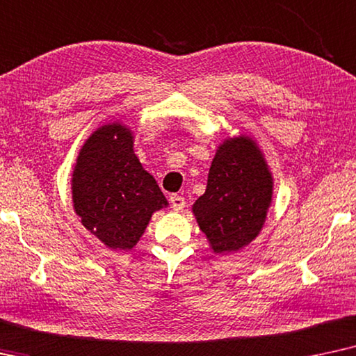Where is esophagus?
I'll return each instance as SVG.
<instances>
[{"instance_id":"34e87169","label":"esophagus","mask_w":356,"mask_h":356,"mask_svg":"<svg viewBox=\"0 0 356 356\" xmlns=\"http://www.w3.org/2000/svg\"><path fill=\"white\" fill-rule=\"evenodd\" d=\"M169 202H170V207H172V210L175 211H181L184 207H186V200H184V197L181 195H170L169 197Z\"/></svg>"}]
</instances>
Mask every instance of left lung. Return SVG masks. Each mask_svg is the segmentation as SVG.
Instances as JSON below:
<instances>
[{"label":"left lung","instance_id":"8db88e82","mask_svg":"<svg viewBox=\"0 0 356 356\" xmlns=\"http://www.w3.org/2000/svg\"><path fill=\"white\" fill-rule=\"evenodd\" d=\"M272 187V175L252 140L238 136L218 148L207 191L193 203L198 226L216 254L234 252L257 238Z\"/></svg>","mask_w":356,"mask_h":356}]
</instances>
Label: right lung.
Segmentation results:
<instances>
[{
	"label": "right lung",
	"mask_w": 356,
	"mask_h": 356,
	"mask_svg": "<svg viewBox=\"0 0 356 356\" xmlns=\"http://www.w3.org/2000/svg\"><path fill=\"white\" fill-rule=\"evenodd\" d=\"M76 215L111 249H131L156 210L168 205L158 184L134 153V136L104 125L89 136L73 170Z\"/></svg>",
	"instance_id": "add662e5"
}]
</instances>
